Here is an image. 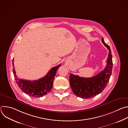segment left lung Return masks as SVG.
<instances>
[{
    "label": "left lung",
    "instance_id": "obj_1",
    "mask_svg": "<svg viewBox=\"0 0 128 128\" xmlns=\"http://www.w3.org/2000/svg\"><path fill=\"white\" fill-rule=\"evenodd\" d=\"M102 42L109 50L105 68L95 76L92 78H82L70 74V85L74 93L82 98L88 99L102 92L109 82L112 70V56L110 47L102 38Z\"/></svg>",
    "mask_w": 128,
    "mask_h": 128
}]
</instances>
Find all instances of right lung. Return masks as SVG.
I'll use <instances>...</instances> for the list:
<instances>
[{
  "label": "right lung",
  "mask_w": 128,
  "mask_h": 128,
  "mask_svg": "<svg viewBox=\"0 0 128 128\" xmlns=\"http://www.w3.org/2000/svg\"><path fill=\"white\" fill-rule=\"evenodd\" d=\"M12 66L14 79L21 90L31 97L38 98L43 97L50 92L53 86L54 78L61 64L51 68L45 76L33 81L19 79L17 77L14 68V59Z\"/></svg>",
  "instance_id": "right-lung-1"
}]
</instances>
